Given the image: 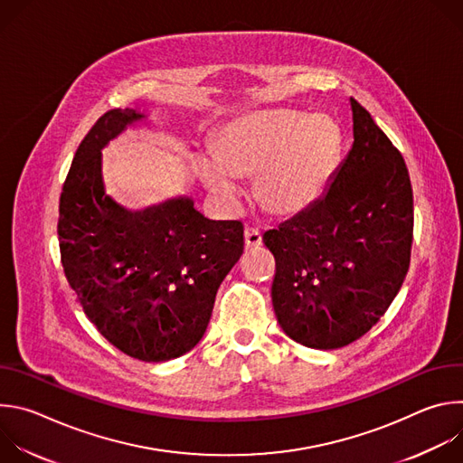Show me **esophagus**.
<instances>
[{
	"mask_svg": "<svg viewBox=\"0 0 463 463\" xmlns=\"http://www.w3.org/2000/svg\"><path fill=\"white\" fill-rule=\"evenodd\" d=\"M243 236H245V249L247 250L258 249L261 245V234H260L258 229H245Z\"/></svg>",
	"mask_w": 463,
	"mask_h": 463,
	"instance_id": "1",
	"label": "esophagus"
}]
</instances>
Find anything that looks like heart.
Returning <instances> with one entry per match:
<instances>
[{"instance_id": "heart-1", "label": "heart", "mask_w": 463, "mask_h": 463, "mask_svg": "<svg viewBox=\"0 0 463 463\" xmlns=\"http://www.w3.org/2000/svg\"><path fill=\"white\" fill-rule=\"evenodd\" d=\"M345 134L329 115L268 108L223 122L211 139V156L194 170L223 202H232L236 179L252 177V197L269 216L293 218L313 207L332 183L343 157Z\"/></svg>"}]
</instances>
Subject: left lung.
Returning a JSON list of instances; mask_svg holds the SVG:
<instances>
[{
  "label": "left lung",
  "instance_id": "8db88e82",
  "mask_svg": "<svg viewBox=\"0 0 463 463\" xmlns=\"http://www.w3.org/2000/svg\"><path fill=\"white\" fill-rule=\"evenodd\" d=\"M354 145L320 200L263 234L277 273L284 334L315 350L361 339L398 295L411 266L409 170L372 115L350 99Z\"/></svg>",
  "mask_w": 463,
  "mask_h": 463
}]
</instances>
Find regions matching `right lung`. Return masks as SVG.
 <instances>
[{
	"label": "right lung",
	"instance_id": "right-lung-1",
	"mask_svg": "<svg viewBox=\"0 0 463 463\" xmlns=\"http://www.w3.org/2000/svg\"><path fill=\"white\" fill-rule=\"evenodd\" d=\"M145 115L106 111L80 143L60 194L65 279L122 354L161 363L202 341L216 293L243 252L241 222H214L190 197L131 213L104 192L100 150Z\"/></svg>",
	"mask_w": 463,
	"mask_h": 463
}]
</instances>
